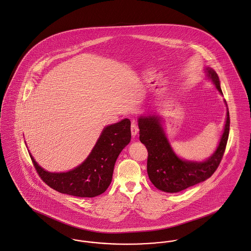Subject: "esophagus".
I'll return each instance as SVG.
<instances>
[{"label": "esophagus", "instance_id": "obj_1", "mask_svg": "<svg viewBox=\"0 0 251 251\" xmlns=\"http://www.w3.org/2000/svg\"><path fill=\"white\" fill-rule=\"evenodd\" d=\"M131 133H132L133 137H136L138 135V133H139V128H138V126L134 122L131 125Z\"/></svg>", "mask_w": 251, "mask_h": 251}]
</instances>
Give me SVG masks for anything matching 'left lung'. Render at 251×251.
Here are the masks:
<instances>
[{
	"instance_id": "8db88e82",
	"label": "left lung",
	"mask_w": 251,
	"mask_h": 251,
	"mask_svg": "<svg viewBox=\"0 0 251 251\" xmlns=\"http://www.w3.org/2000/svg\"><path fill=\"white\" fill-rule=\"evenodd\" d=\"M208 80L212 81L223 95L218 74L205 67ZM227 107L226 101L224 100ZM162 117L156 113L140 115L138 119L139 140L148 151L147 173L152 184L166 193H179L210 178L220 166L227 144L230 117L227 108L223 135L215 152L204 161H189L180 158L171 147L162 124Z\"/></svg>"
}]
</instances>
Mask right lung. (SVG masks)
I'll return each instance as SVG.
<instances>
[{"mask_svg":"<svg viewBox=\"0 0 251 251\" xmlns=\"http://www.w3.org/2000/svg\"><path fill=\"white\" fill-rule=\"evenodd\" d=\"M131 141V121L106 126L87 158L66 172H50L40 167L29 153L40 178L56 192L78 197H95L109 188L120 152Z\"/></svg>","mask_w":251,"mask_h":251,"instance_id":"1","label":"right lung"}]
</instances>
